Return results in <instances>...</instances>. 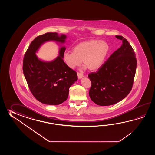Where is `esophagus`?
<instances>
[{"label": "esophagus", "instance_id": "obj_1", "mask_svg": "<svg viewBox=\"0 0 155 155\" xmlns=\"http://www.w3.org/2000/svg\"><path fill=\"white\" fill-rule=\"evenodd\" d=\"M78 79H81L84 77V75L81 73H78Z\"/></svg>", "mask_w": 155, "mask_h": 155}]
</instances>
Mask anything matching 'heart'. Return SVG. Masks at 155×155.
<instances>
[{"instance_id":"b5f03b06","label":"heart","mask_w":155,"mask_h":155,"mask_svg":"<svg viewBox=\"0 0 155 155\" xmlns=\"http://www.w3.org/2000/svg\"><path fill=\"white\" fill-rule=\"evenodd\" d=\"M109 45L104 40L92 39L83 41L73 48V52L66 51L63 59L66 65L71 69L80 66L82 62L84 69L88 67L90 70L100 68L109 53Z\"/></svg>"}]
</instances>
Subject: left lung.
Returning <instances> with one entry per match:
<instances>
[{"mask_svg": "<svg viewBox=\"0 0 155 155\" xmlns=\"http://www.w3.org/2000/svg\"><path fill=\"white\" fill-rule=\"evenodd\" d=\"M116 38L122 40L121 47L97 72L88 75L91 82L89 96L98 105H112L121 101L128 95L133 85L137 65L135 52L124 37Z\"/></svg>", "mask_w": 155, "mask_h": 155, "instance_id": "obj_1", "label": "left lung"}]
</instances>
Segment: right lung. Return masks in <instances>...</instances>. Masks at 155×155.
<instances>
[{
  "label": "right lung",
  "instance_id": "add662e5",
  "mask_svg": "<svg viewBox=\"0 0 155 155\" xmlns=\"http://www.w3.org/2000/svg\"><path fill=\"white\" fill-rule=\"evenodd\" d=\"M66 35L47 33L37 36L31 43L23 60L24 75L30 90L39 101L46 105H57L68 97L69 88L78 80V75L63 60L66 49L63 45ZM48 41L61 45L59 55L51 61H44L36 55L41 46Z\"/></svg>",
  "mask_w": 155,
  "mask_h": 155
}]
</instances>
